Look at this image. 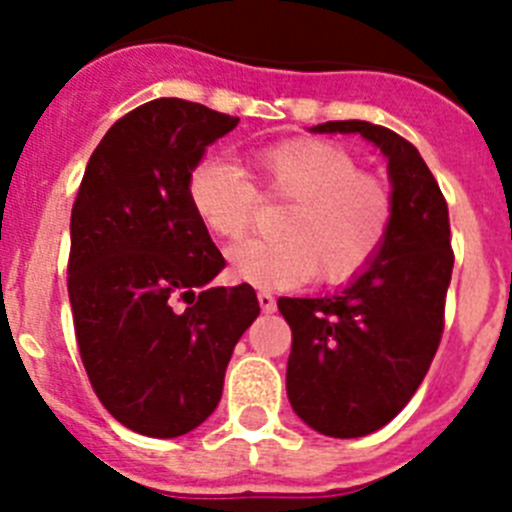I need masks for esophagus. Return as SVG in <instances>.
<instances>
[{
  "label": "esophagus",
  "instance_id": "1",
  "mask_svg": "<svg viewBox=\"0 0 512 512\" xmlns=\"http://www.w3.org/2000/svg\"><path fill=\"white\" fill-rule=\"evenodd\" d=\"M256 300H259L261 310L264 312L277 310V300H274V295H271V292H259V295H256Z\"/></svg>",
  "mask_w": 512,
  "mask_h": 512
}]
</instances>
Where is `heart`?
I'll return each instance as SVG.
<instances>
[{"label": "heart", "instance_id": "obj_1", "mask_svg": "<svg viewBox=\"0 0 512 512\" xmlns=\"http://www.w3.org/2000/svg\"><path fill=\"white\" fill-rule=\"evenodd\" d=\"M266 194L292 200L277 225L282 238H248L228 251L238 282L289 289L315 274L323 284H343L372 264L392 228L390 189L346 148L300 138L259 151L251 161ZM189 207L212 235L238 238L256 207V189L228 158H205L187 182Z\"/></svg>", "mask_w": 512, "mask_h": 512}]
</instances>
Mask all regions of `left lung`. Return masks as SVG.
<instances>
[{
    "label": "left lung",
    "instance_id": "left-lung-1",
    "mask_svg": "<svg viewBox=\"0 0 512 512\" xmlns=\"http://www.w3.org/2000/svg\"><path fill=\"white\" fill-rule=\"evenodd\" d=\"M310 133L374 143L387 158L395 205L387 241L346 287L277 302L292 328V410L323 436L359 438L408 405L436 356L454 269L449 207L418 148L390 128L338 120Z\"/></svg>",
    "mask_w": 512,
    "mask_h": 512
}]
</instances>
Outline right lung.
<instances>
[{
  "mask_svg": "<svg viewBox=\"0 0 512 512\" xmlns=\"http://www.w3.org/2000/svg\"><path fill=\"white\" fill-rule=\"evenodd\" d=\"M238 117L187 99L140 104L89 158L71 210L69 300L99 402L125 428L176 438L223 395L238 338L259 318L248 284L210 287L225 259L187 182ZM176 296L190 300L173 310Z\"/></svg>",
  "mask_w": 512,
  "mask_h": 512,
  "instance_id": "obj_1",
  "label": "right lung"
}]
</instances>
